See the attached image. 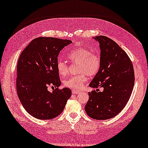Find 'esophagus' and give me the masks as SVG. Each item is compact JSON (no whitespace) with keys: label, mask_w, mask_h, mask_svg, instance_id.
I'll use <instances>...</instances> for the list:
<instances>
[{"label":"esophagus","mask_w":148,"mask_h":148,"mask_svg":"<svg viewBox=\"0 0 148 148\" xmlns=\"http://www.w3.org/2000/svg\"><path fill=\"white\" fill-rule=\"evenodd\" d=\"M72 92H73V94H78L79 92V91L76 90H73Z\"/></svg>","instance_id":"esophagus-1"}]
</instances>
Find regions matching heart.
<instances>
[{"label":"heart","instance_id":"obj_1","mask_svg":"<svg viewBox=\"0 0 148 148\" xmlns=\"http://www.w3.org/2000/svg\"><path fill=\"white\" fill-rule=\"evenodd\" d=\"M67 56L71 62L79 63L77 72L80 73L65 79L64 85L69 88L80 89L88 80V74L93 76L99 72L101 64V57L99 54L92 53L91 51L84 47L75 49ZM57 68L60 75L64 76L68 73V64L63 60L57 62Z\"/></svg>","mask_w":148,"mask_h":148}]
</instances>
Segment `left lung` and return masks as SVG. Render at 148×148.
Masks as SVG:
<instances>
[{
    "label": "left lung",
    "mask_w": 148,
    "mask_h": 148,
    "mask_svg": "<svg viewBox=\"0 0 148 148\" xmlns=\"http://www.w3.org/2000/svg\"><path fill=\"white\" fill-rule=\"evenodd\" d=\"M99 43L101 68L89 86L103 88L88 92L85 110L97 120L113 118L124 108L133 90L135 75L132 62L116 42L105 36L93 37Z\"/></svg>",
    "instance_id": "8db88e82"
}]
</instances>
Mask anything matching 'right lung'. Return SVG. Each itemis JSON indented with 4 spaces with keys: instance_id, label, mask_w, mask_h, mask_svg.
<instances>
[{
    "instance_id": "add662e5",
    "label": "right lung",
    "mask_w": 148,
    "mask_h": 148,
    "mask_svg": "<svg viewBox=\"0 0 148 148\" xmlns=\"http://www.w3.org/2000/svg\"><path fill=\"white\" fill-rule=\"evenodd\" d=\"M72 42L52 37L33 40L21 53L17 64L16 88L25 110L40 119L58 116L71 96L68 88L60 90L61 85L57 68L60 51ZM49 85L57 88L52 92Z\"/></svg>"
}]
</instances>
